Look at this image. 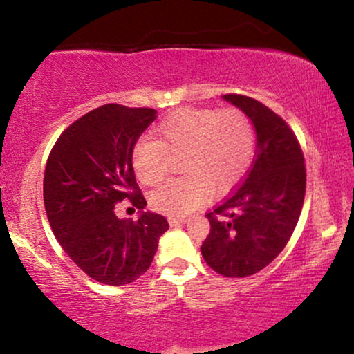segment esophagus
Segmentation results:
<instances>
[{
  "mask_svg": "<svg viewBox=\"0 0 354 354\" xmlns=\"http://www.w3.org/2000/svg\"><path fill=\"white\" fill-rule=\"evenodd\" d=\"M186 223V218H169V225L176 226V225H183Z\"/></svg>",
  "mask_w": 354,
  "mask_h": 354,
  "instance_id": "34e87169",
  "label": "esophagus"
}]
</instances>
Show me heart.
I'll return each instance as SVG.
<instances>
[{
	"mask_svg": "<svg viewBox=\"0 0 354 354\" xmlns=\"http://www.w3.org/2000/svg\"><path fill=\"white\" fill-rule=\"evenodd\" d=\"M158 141L140 140L131 163L138 180L153 186L166 176L168 156H180L181 173L154 189L151 206L183 216L206 201L211 189L226 193L245 178L254 158V126L239 109L186 108L166 116L156 128Z\"/></svg>",
	"mask_w": 354,
	"mask_h": 354,
	"instance_id": "b5f03b06",
	"label": "heart"
}]
</instances>
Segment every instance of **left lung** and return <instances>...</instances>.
Returning <instances> with one entry per match:
<instances>
[{"label":"left lung","mask_w":354,"mask_h":354,"mask_svg":"<svg viewBox=\"0 0 354 354\" xmlns=\"http://www.w3.org/2000/svg\"><path fill=\"white\" fill-rule=\"evenodd\" d=\"M223 100L241 109L256 131V158L241 186L206 214L201 254L228 278L251 276L283 251L301 214L306 168L301 146L283 118L243 95Z\"/></svg>","instance_id":"8db88e82"}]
</instances>
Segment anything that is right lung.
I'll return each mask as SVG.
<instances>
[{"instance_id": "right-lung-1", "label": "right lung", "mask_w": 354, "mask_h": 354, "mask_svg": "<svg viewBox=\"0 0 354 354\" xmlns=\"http://www.w3.org/2000/svg\"><path fill=\"white\" fill-rule=\"evenodd\" d=\"M156 109L103 104L68 126L44 169L43 196L53 233L89 278L121 286L146 273L169 228L145 211L131 154ZM129 199L140 216L120 220L114 205Z\"/></svg>"}]
</instances>
